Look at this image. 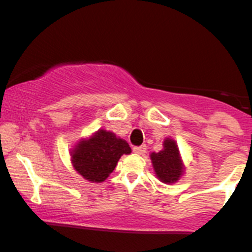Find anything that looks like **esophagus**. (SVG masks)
<instances>
[{
  "label": "esophagus",
  "instance_id": "esophagus-1",
  "mask_svg": "<svg viewBox=\"0 0 252 252\" xmlns=\"http://www.w3.org/2000/svg\"><path fill=\"white\" fill-rule=\"evenodd\" d=\"M134 153H136V154H138V155H143L144 153H146V150H147V146H144V144H142V146H140V147H134Z\"/></svg>",
  "mask_w": 252,
  "mask_h": 252
}]
</instances>
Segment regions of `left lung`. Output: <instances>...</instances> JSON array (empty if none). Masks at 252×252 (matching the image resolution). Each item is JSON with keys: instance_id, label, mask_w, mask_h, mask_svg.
Returning <instances> with one entry per match:
<instances>
[{"instance_id": "1", "label": "left lung", "mask_w": 252, "mask_h": 252, "mask_svg": "<svg viewBox=\"0 0 252 252\" xmlns=\"http://www.w3.org/2000/svg\"><path fill=\"white\" fill-rule=\"evenodd\" d=\"M150 160L156 176L164 184H174L184 173L185 168L179 154L178 144L172 138H166L163 141V149L158 153H152Z\"/></svg>"}]
</instances>
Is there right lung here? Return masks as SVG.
Segmentation results:
<instances>
[{
	"instance_id": "add662e5",
	"label": "right lung",
	"mask_w": 252,
	"mask_h": 252,
	"mask_svg": "<svg viewBox=\"0 0 252 252\" xmlns=\"http://www.w3.org/2000/svg\"><path fill=\"white\" fill-rule=\"evenodd\" d=\"M131 148L126 141L114 132L99 129L90 138L82 140L71 152L74 169L86 180L103 182L114 172L123 154L128 155Z\"/></svg>"
}]
</instances>
